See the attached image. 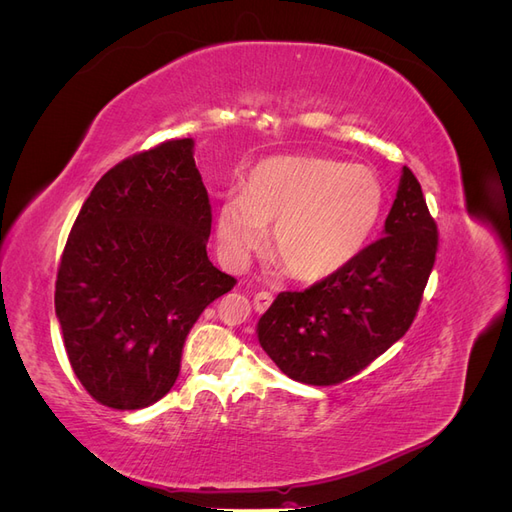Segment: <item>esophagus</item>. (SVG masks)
Segmentation results:
<instances>
[{
    "label": "esophagus",
    "mask_w": 512,
    "mask_h": 512,
    "mask_svg": "<svg viewBox=\"0 0 512 512\" xmlns=\"http://www.w3.org/2000/svg\"><path fill=\"white\" fill-rule=\"evenodd\" d=\"M273 303V297L269 292H258L256 297H254V309L258 314H262V312H267L269 309V305Z\"/></svg>",
    "instance_id": "1"
}]
</instances>
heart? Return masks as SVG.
Returning <instances> with one entry per match:
<instances>
[{
  "mask_svg": "<svg viewBox=\"0 0 512 512\" xmlns=\"http://www.w3.org/2000/svg\"><path fill=\"white\" fill-rule=\"evenodd\" d=\"M384 188L363 164L329 158H269L252 168L243 196L218 213V237L243 258L273 230V252L297 280L320 282L359 258L380 222Z\"/></svg>",
  "mask_w": 512,
  "mask_h": 512,
  "instance_id": "heart-1",
  "label": "heart"
}]
</instances>
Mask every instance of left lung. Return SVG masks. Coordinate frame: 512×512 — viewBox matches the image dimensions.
Returning a JSON list of instances; mask_svg holds the SVG:
<instances>
[{
  "instance_id": "8db88e82",
  "label": "left lung",
  "mask_w": 512,
  "mask_h": 512,
  "mask_svg": "<svg viewBox=\"0 0 512 512\" xmlns=\"http://www.w3.org/2000/svg\"><path fill=\"white\" fill-rule=\"evenodd\" d=\"M378 241L303 292H280L258 320V342L292 380L339 384L359 374L418 312L438 252V228L408 166Z\"/></svg>"
}]
</instances>
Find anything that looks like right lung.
Here are the masks:
<instances>
[{
	"label": "right lung",
	"mask_w": 512,
	"mask_h": 512,
	"mask_svg": "<svg viewBox=\"0 0 512 512\" xmlns=\"http://www.w3.org/2000/svg\"><path fill=\"white\" fill-rule=\"evenodd\" d=\"M209 235L192 138L136 153L91 190L61 256L55 314L98 404L141 410L173 389L194 322L237 284L209 260Z\"/></svg>",
	"instance_id": "obj_1"
}]
</instances>
